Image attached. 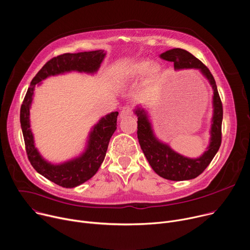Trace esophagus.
Returning <instances> with one entry per match:
<instances>
[{
	"label": "esophagus",
	"mask_w": 250,
	"mask_h": 250,
	"mask_svg": "<svg viewBox=\"0 0 250 250\" xmlns=\"http://www.w3.org/2000/svg\"><path fill=\"white\" fill-rule=\"evenodd\" d=\"M132 115V109L130 107H124L120 113V118L124 119L126 117H129Z\"/></svg>",
	"instance_id": "34e87169"
}]
</instances>
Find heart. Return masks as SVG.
<instances>
[{
  "label": "heart",
  "instance_id": "b5f03b06",
  "mask_svg": "<svg viewBox=\"0 0 250 250\" xmlns=\"http://www.w3.org/2000/svg\"><path fill=\"white\" fill-rule=\"evenodd\" d=\"M163 67L158 62H152L149 59L135 60L119 66L115 73V81L120 87L137 82L145 76V84L153 86L161 79Z\"/></svg>",
  "mask_w": 250,
  "mask_h": 250
}]
</instances>
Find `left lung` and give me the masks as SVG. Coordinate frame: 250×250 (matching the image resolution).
Here are the masks:
<instances>
[{"mask_svg": "<svg viewBox=\"0 0 250 250\" xmlns=\"http://www.w3.org/2000/svg\"><path fill=\"white\" fill-rule=\"evenodd\" d=\"M160 58L173 62L175 70L198 69L208 81L212 88V117L209 130V143L207 151L199 158H188L174 151L169 144L164 143L156 136L148 111L138 105L134 114L138 117V140L152 169L160 177L171 181H187L200 176L209 165L221 144V104L215 80L209 69L191 53L183 48H172L160 54Z\"/></svg>", "mask_w": 250, "mask_h": 250, "instance_id": "1", "label": "left lung"}]
</instances>
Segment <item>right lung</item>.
Instances as JSON below:
<instances>
[{
  "mask_svg": "<svg viewBox=\"0 0 250 250\" xmlns=\"http://www.w3.org/2000/svg\"><path fill=\"white\" fill-rule=\"evenodd\" d=\"M106 51L103 49L83 51L77 53H64L47 62L37 73L31 82L21 107V127L23 135L26 154L34 169L50 182L63 188H75L91 179L101 166L110 138L117 128L118 112H111L101 117L92 126L88 134L86 145L83 152L70 160L53 164L45 160L35 144V137L31 128L30 110L34 100L35 89L42 81L50 76L69 73L72 71L86 74H95Z\"/></svg>",
  "mask_w": 250,
  "mask_h": 250,
  "instance_id": "add662e5",
  "label": "right lung"
}]
</instances>
